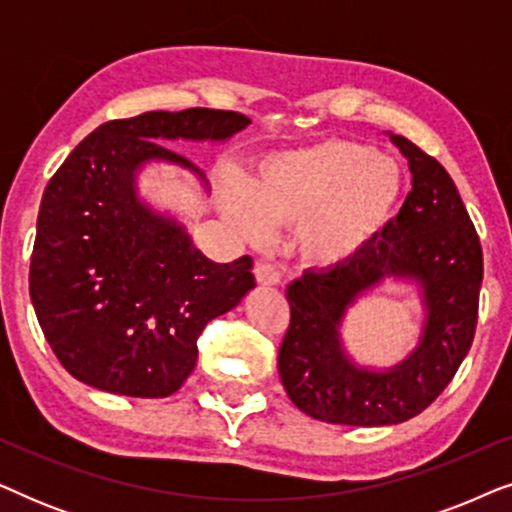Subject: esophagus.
Listing matches in <instances>:
<instances>
[{
  "mask_svg": "<svg viewBox=\"0 0 512 512\" xmlns=\"http://www.w3.org/2000/svg\"><path fill=\"white\" fill-rule=\"evenodd\" d=\"M254 275L258 279V284H263V286H275V284H279V279H282L277 265H272L268 261H258L254 268Z\"/></svg>",
  "mask_w": 512,
  "mask_h": 512,
  "instance_id": "1",
  "label": "esophagus"
}]
</instances>
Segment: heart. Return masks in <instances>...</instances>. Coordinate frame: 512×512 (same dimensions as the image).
<instances>
[{
    "label": "heart",
    "instance_id": "heart-1",
    "mask_svg": "<svg viewBox=\"0 0 512 512\" xmlns=\"http://www.w3.org/2000/svg\"><path fill=\"white\" fill-rule=\"evenodd\" d=\"M401 193L396 160L373 146L326 139L261 160L249 186L223 179V209L251 240L270 223H303L300 247L312 261L335 265L373 240Z\"/></svg>",
    "mask_w": 512,
    "mask_h": 512
}]
</instances>
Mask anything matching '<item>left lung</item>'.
I'll return each mask as SVG.
<instances>
[{
  "label": "left lung",
  "instance_id": "1",
  "mask_svg": "<svg viewBox=\"0 0 512 512\" xmlns=\"http://www.w3.org/2000/svg\"><path fill=\"white\" fill-rule=\"evenodd\" d=\"M412 172L401 212L359 254L326 270H305L286 286L291 321L277 368L298 410L347 426L401 424L429 408L471 349L482 284L480 237L443 165L391 135ZM387 274L423 284V342L391 371L356 369L341 352L344 310Z\"/></svg>",
  "mask_w": 512,
  "mask_h": 512
}]
</instances>
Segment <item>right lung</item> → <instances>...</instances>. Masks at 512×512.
<instances>
[{
  "instance_id": "add662e5",
  "label": "right lung",
  "mask_w": 512,
  "mask_h": 512,
  "mask_svg": "<svg viewBox=\"0 0 512 512\" xmlns=\"http://www.w3.org/2000/svg\"><path fill=\"white\" fill-rule=\"evenodd\" d=\"M237 111H146L107 121L48 181L30 263V298L62 368L79 382L135 398L177 391L209 321L254 289L251 258L214 263L184 226L137 200L135 172L170 160L202 172L165 139H228Z\"/></svg>"
}]
</instances>
